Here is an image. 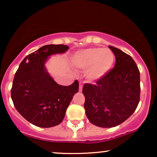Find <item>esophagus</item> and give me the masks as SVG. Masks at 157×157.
I'll return each instance as SVG.
<instances>
[{
	"instance_id": "esophagus-1",
	"label": "esophagus",
	"mask_w": 157,
	"mask_h": 157,
	"mask_svg": "<svg viewBox=\"0 0 157 157\" xmlns=\"http://www.w3.org/2000/svg\"><path fill=\"white\" fill-rule=\"evenodd\" d=\"M82 85L80 83V87H79V91H82Z\"/></svg>"
}]
</instances>
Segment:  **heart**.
I'll return each mask as SVG.
<instances>
[{
    "label": "heart",
    "instance_id": "heart-1",
    "mask_svg": "<svg viewBox=\"0 0 157 157\" xmlns=\"http://www.w3.org/2000/svg\"><path fill=\"white\" fill-rule=\"evenodd\" d=\"M114 60V54L109 48L91 47L77 51L72 63L75 67L86 70L85 75L88 80L97 82L109 72Z\"/></svg>",
    "mask_w": 157,
    "mask_h": 157
}]
</instances>
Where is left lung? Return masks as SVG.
<instances>
[{
    "label": "left lung",
    "mask_w": 157,
    "mask_h": 157,
    "mask_svg": "<svg viewBox=\"0 0 157 157\" xmlns=\"http://www.w3.org/2000/svg\"><path fill=\"white\" fill-rule=\"evenodd\" d=\"M116 63L96 84L86 83L82 89L84 108L90 122L101 128H112L128 119L140 102V75L130 55L109 46Z\"/></svg>",
    "instance_id": "1"
}]
</instances>
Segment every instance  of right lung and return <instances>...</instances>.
Here are the masks:
<instances>
[{"label": "right lung", "instance_id": "obj_1", "mask_svg": "<svg viewBox=\"0 0 157 157\" xmlns=\"http://www.w3.org/2000/svg\"><path fill=\"white\" fill-rule=\"evenodd\" d=\"M66 45H46L27 55L14 77L11 97L16 110L27 121L37 127L51 128L63 120L79 82L57 84L47 71L46 63L52 55L63 54Z\"/></svg>", "mask_w": 157, "mask_h": 157}]
</instances>
